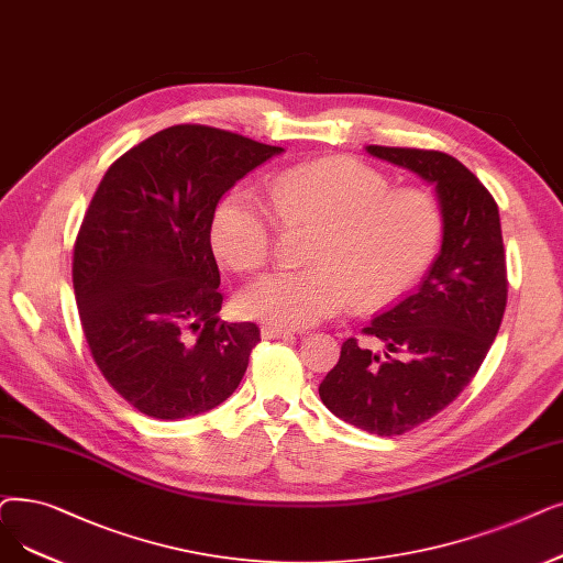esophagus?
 I'll use <instances>...</instances> for the list:
<instances>
[{
  "instance_id": "esophagus-1",
  "label": "esophagus",
  "mask_w": 563,
  "mask_h": 563,
  "mask_svg": "<svg viewBox=\"0 0 563 563\" xmlns=\"http://www.w3.org/2000/svg\"><path fill=\"white\" fill-rule=\"evenodd\" d=\"M291 335H295V331H289V329H278V327H268V324L262 327L264 340H278V338H291Z\"/></svg>"
}]
</instances>
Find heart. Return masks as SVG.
<instances>
[{"label": "heart", "instance_id": "1", "mask_svg": "<svg viewBox=\"0 0 563 563\" xmlns=\"http://www.w3.org/2000/svg\"><path fill=\"white\" fill-rule=\"evenodd\" d=\"M266 200L234 188L211 218V246L236 272H257L274 255L278 228L317 225L308 268L274 272L241 291L243 317L306 329L345 310L384 308L409 291L437 255L444 216L432 192L390 188L377 167L333 156L280 169Z\"/></svg>", "mask_w": 563, "mask_h": 563}]
</instances>
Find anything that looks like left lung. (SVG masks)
Returning <instances> with one entry per match:
<instances>
[{"mask_svg":"<svg viewBox=\"0 0 563 563\" xmlns=\"http://www.w3.org/2000/svg\"><path fill=\"white\" fill-rule=\"evenodd\" d=\"M365 152L432 184L444 216L442 251L419 289L363 329L384 354L350 338L320 384L338 419L396 437L449 407L478 373L506 310V255L497 202L457 158L379 144Z\"/></svg>","mask_w":563,"mask_h":563,"instance_id":"left-lung-1","label":"left lung"}]
</instances>
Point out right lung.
<instances>
[{
  "label": "right lung",
  "instance_id": "obj_1",
  "mask_svg": "<svg viewBox=\"0 0 563 563\" xmlns=\"http://www.w3.org/2000/svg\"><path fill=\"white\" fill-rule=\"evenodd\" d=\"M283 146L179 124L119 156L73 249V289L91 356L152 419L198 417L228 400L260 342L228 324L211 251L218 200Z\"/></svg>",
  "mask_w": 563,
  "mask_h": 563
}]
</instances>
